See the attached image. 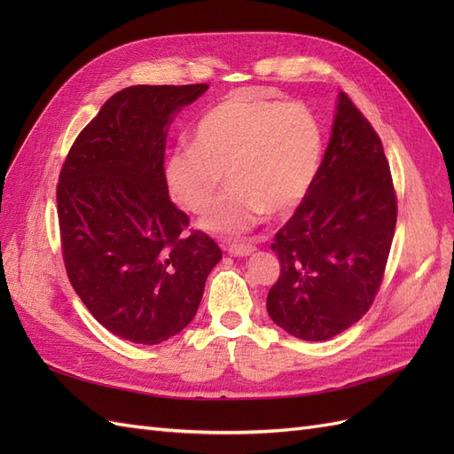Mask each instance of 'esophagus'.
Wrapping results in <instances>:
<instances>
[{"label": "esophagus", "mask_w": 454, "mask_h": 454, "mask_svg": "<svg viewBox=\"0 0 454 454\" xmlns=\"http://www.w3.org/2000/svg\"><path fill=\"white\" fill-rule=\"evenodd\" d=\"M225 250L231 254V255H237V257H248L255 252V248L252 244H227Z\"/></svg>", "instance_id": "34e87169"}]
</instances>
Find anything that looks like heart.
<instances>
[{
	"label": "heart",
	"mask_w": 454,
	"mask_h": 454,
	"mask_svg": "<svg viewBox=\"0 0 454 454\" xmlns=\"http://www.w3.org/2000/svg\"><path fill=\"white\" fill-rule=\"evenodd\" d=\"M322 159V132L307 107L235 92L199 117L191 144L164 160V184L189 212L200 214L217 187H229L200 219L212 235L237 237L267 214L303 200Z\"/></svg>",
	"instance_id": "heart-1"
}]
</instances>
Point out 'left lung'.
Segmentation results:
<instances>
[{"mask_svg": "<svg viewBox=\"0 0 454 454\" xmlns=\"http://www.w3.org/2000/svg\"><path fill=\"white\" fill-rule=\"evenodd\" d=\"M397 217L377 132L339 92L324 160L303 202L274 237L280 278L267 295L272 322L325 340L358 322L375 299Z\"/></svg>", "mask_w": 454, "mask_h": 454, "instance_id": "left-lung-1", "label": "left lung"}]
</instances>
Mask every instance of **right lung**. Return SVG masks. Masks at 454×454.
I'll return each mask as SVG.
<instances>
[{
	"instance_id": "add662e5",
	"label": "right lung",
	"mask_w": 454,
	"mask_h": 454,
	"mask_svg": "<svg viewBox=\"0 0 454 454\" xmlns=\"http://www.w3.org/2000/svg\"><path fill=\"white\" fill-rule=\"evenodd\" d=\"M208 85H134L114 94L77 136L60 172L59 223L67 277L107 332L159 345L195 318L219 246L164 184L174 117Z\"/></svg>"
}]
</instances>
